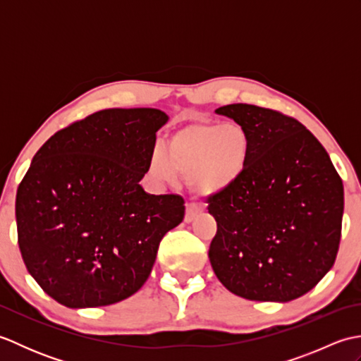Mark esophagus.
Segmentation results:
<instances>
[{"label": "esophagus", "instance_id": "34e87169", "mask_svg": "<svg viewBox=\"0 0 361 361\" xmlns=\"http://www.w3.org/2000/svg\"><path fill=\"white\" fill-rule=\"evenodd\" d=\"M200 208H198L197 204H188L186 208V214H185V221L186 224H190V221H194V219L200 214Z\"/></svg>", "mask_w": 361, "mask_h": 361}]
</instances>
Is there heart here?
Returning <instances> with one entry per match:
<instances>
[{
	"instance_id": "obj_1",
	"label": "heart",
	"mask_w": 361,
	"mask_h": 361,
	"mask_svg": "<svg viewBox=\"0 0 361 361\" xmlns=\"http://www.w3.org/2000/svg\"><path fill=\"white\" fill-rule=\"evenodd\" d=\"M250 155V140L237 124H190L175 132L164 153H153L150 173L172 185L178 172L190 173V186L204 195L220 194L242 176Z\"/></svg>"
}]
</instances>
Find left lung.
<instances>
[{
    "mask_svg": "<svg viewBox=\"0 0 361 361\" xmlns=\"http://www.w3.org/2000/svg\"><path fill=\"white\" fill-rule=\"evenodd\" d=\"M250 140L239 181L208 198L217 221L209 260L219 281L251 301L288 302L334 267L344 190L326 149L301 122L248 104L220 106Z\"/></svg>",
    "mask_w": 361,
    "mask_h": 361,
    "instance_id": "left-lung-1",
    "label": "left lung"
}]
</instances>
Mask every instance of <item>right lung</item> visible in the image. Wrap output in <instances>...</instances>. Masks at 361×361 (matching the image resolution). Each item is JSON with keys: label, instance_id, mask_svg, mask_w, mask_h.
I'll list each match as a JSON object with an SVG mask.
<instances>
[{"label": "right lung", "instance_id": "add662e5", "mask_svg": "<svg viewBox=\"0 0 361 361\" xmlns=\"http://www.w3.org/2000/svg\"><path fill=\"white\" fill-rule=\"evenodd\" d=\"M167 121L157 109L102 110L35 153L15 200L18 247L57 302L110 305L147 281L161 239L185 217L183 197L140 185Z\"/></svg>", "mask_w": 361, "mask_h": 361}]
</instances>
